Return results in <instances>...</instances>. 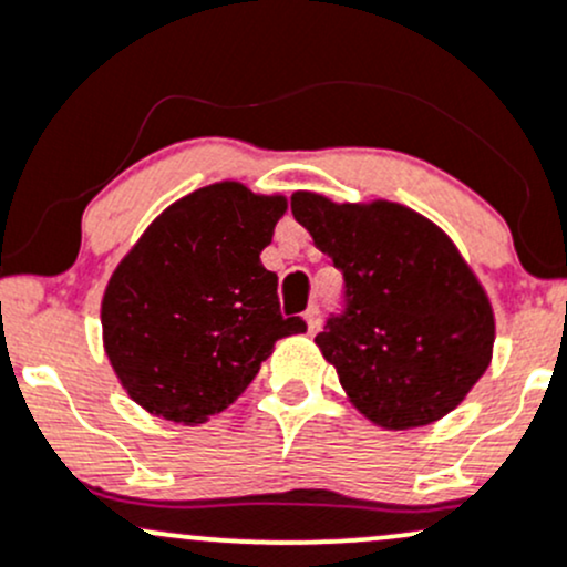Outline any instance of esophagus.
<instances>
[{
	"label": "esophagus",
	"mask_w": 567,
	"mask_h": 567,
	"mask_svg": "<svg viewBox=\"0 0 567 567\" xmlns=\"http://www.w3.org/2000/svg\"><path fill=\"white\" fill-rule=\"evenodd\" d=\"M303 320H307V331L315 333L320 329V309L318 307H309L307 312H303Z\"/></svg>",
	"instance_id": "esophagus-1"
}]
</instances>
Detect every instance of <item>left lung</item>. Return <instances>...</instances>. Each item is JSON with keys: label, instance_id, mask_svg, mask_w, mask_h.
<instances>
[{"label": "left lung", "instance_id": "8db88e82", "mask_svg": "<svg viewBox=\"0 0 567 567\" xmlns=\"http://www.w3.org/2000/svg\"><path fill=\"white\" fill-rule=\"evenodd\" d=\"M296 223L344 277V309L315 337L350 402L383 429L443 419L486 372L494 312L449 236L391 200L290 198Z\"/></svg>", "mask_w": 567, "mask_h": 567}]
</instances>
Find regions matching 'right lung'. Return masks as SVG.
<instances>
[{
	"label": "right lung",
	"mask_w": 567,
	"mask_h": 567,
	"mask_svg": "<svg viewBox=\"0 0 567 567\" xmlns=\"http://www.w3.org/2000/svg\"><path fill=\"white\" fill-rule=\"evenodd\" d=\"M285 208L282 195L208 184L124 255L100 318L113 372L143 410L204 424L241 396L277 339L307 331L279 312L277 274L260 264Z\"/></svg>",
	"instance_id": "add662e5"
}]
</instances>
